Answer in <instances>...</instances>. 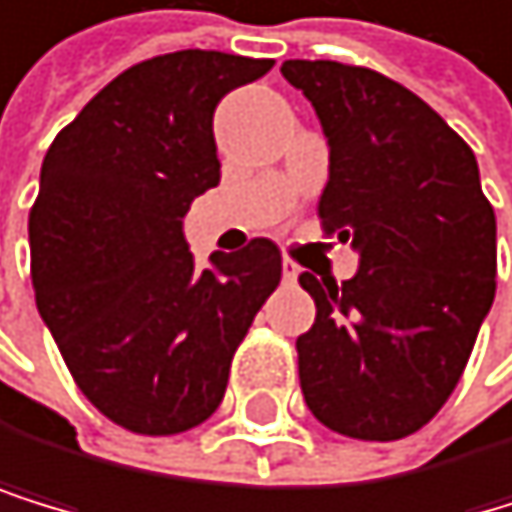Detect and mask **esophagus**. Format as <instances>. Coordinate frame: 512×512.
<instances>
[{
    "label": "esophagus",
    "instance_id": "obj_1",
    "mask_svg": "<svg viewBox=\"0 0 512 512\" xmlns=\"http://www.w3.org/2000/svg\"><path fill=\"white\" fill-rule=\"evenodd\" d=\"M281 272H285V281H297V275H300V266L291 259V256H285L281 259Z\"/></svg>",
    "mask_w": 512,
    "mask_h": 512
}]
</instances>
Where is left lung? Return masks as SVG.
Wrapping results in <instances>:
<instances>
[{
  "instance_id": "1",
  "label": "left lung",
  "mask_w": 512,
  "mask_h": 512,
  "mask_svg": "<svg viewBox=\"0 0 512 512\" xmlns=\"http://www.w3.org/2000/svg\"><path fill=\"white\" fill-rule=\"evenodd\" d=\"M329 139L326 237L361 250L351 281L300 275L316 319L297 339L304 402L354 440H402L462 377L497 288V221L462 135L367 66L288 59Z\"/></svg>"
}]
</instances>
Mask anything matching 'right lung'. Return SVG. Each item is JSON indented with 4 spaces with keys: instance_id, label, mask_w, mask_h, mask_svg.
<instances>
[{
    "instance_id": "obj_1",
    "label": "right lung",
    "mask_w": 512,
    "mask_h": 512,
    "mask_svg": "<svg viewBox=\"0 0 512 512\" xmlns=\"http://www.w3.org/2000/svg\"><path fill=\"white\" fill-rule=\"evenodd\" d=\"M272 59L164 53L116 75L62 129L31 205V281L75 386L100 415L170 437L215 415L234 351L281 281L256 237L199 269L183 215L218 186V100Z\"/></svg>"
}]
</instances>
